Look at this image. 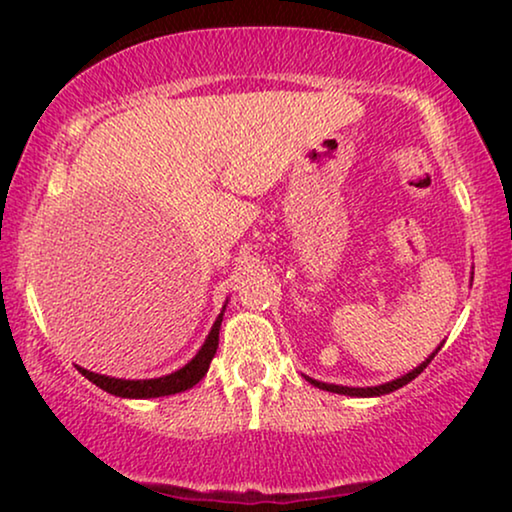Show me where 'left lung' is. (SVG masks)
Masks as SVG:
<instances>
[{"label":"left lung","instance_id":"8db88e82","mask_svg":"<svg viewBox=\"0 0 512 512\" xmlns=\"http://www.w3.org/2000/svg\"><path fill=\"white\" fill-rule=\"evenodd\" d=\"M438 352H433L429 359H426L422 366L419 368H415L412 370V373H408V375H403V377H398V380H394V382H387V384H380V387H366V389H359V387H338V384H326V382H317V380H312V377H307V382H312L314 387H319V389H326V391H333V394H345V396H382V394H389V391H396V389H401V387H405V384L408 382H412L415 380V377L422 373V370L429 366L431 363V359L433 356H436Z\"/></svg>","mask_w":512,"mask_h":512}]
</instances>
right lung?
I'll return each mask as SVG.
<instances>
[{"label":"right lung","mask_w":512,"mask_h":512,"mask_svg":"<svg viewBox=\"0 0 512 512\" xmlns=\"http://www.w3.org/2000/svg\"><path fill=\"white\" fill-rule=\"evenodd\" d=\"M223 321V312L219 314V319L214 321L212 331H209L205 345L191 363H186L184 368L177 370V373L165 375V377H156V380H118V377H107V375H97L90 373L86 368H79V373L83 377H88L90 382L97 384V387L107 391V394L121 396V398H158V396H172V394H181V391L191 389L198 384L205 373L209 370V363H212L216 347H219V328Z\"/></svg>","instance_id":"right-lung-1"}]
</instances>
